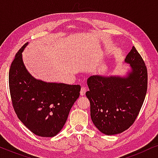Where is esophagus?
I'll return each instance as SVG.
<instances>
[{"label": "esophagus", "mask_w": 158, "mask_h": 158, "mask_svg": "<svg viewBox=\"0 0 158 158\" xmlns=\"http://www.w3.org/2000/svg\"><path fill=\"white\" fill-rule=\"evenodd\" d=\"M85 92H86L85 87H84V86H82V88L81 89V96H83V95L85 94Z\"/></svg>", "instance_id": "esophagus-1"}]
</instances>
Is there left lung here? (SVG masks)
<instances>
[{
    "mask_svg": "<svg viewBox=\"0 0 158 158\" xmlns=\"http://www.w3.org/2000/svg\"><path fill=\"white\" fill-rule=\"evenodd\" d=\"M131 72L126 77L93 75L88 79L91 119L106 135L122 133L135 122L148 90V69L135 47L127 55Z\"/></svg>",
    "mask_w": 158,
    "mask_h": 158,
    "instance_id": "left-lung-1",
    "label": "left lung"
}]
</instances>
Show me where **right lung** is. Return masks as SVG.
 <instances>
[{
    "instance_id": "obj_1",
    "label": "right lung",
    "mask_w": 158,
    "mask_h": 158,
    "mask_svg": "<svg viewBox=\"0 0 158 158\" xmlns=\"http://www.w3.org/2000/svg\"><path fill=\"white\" fill-rule=\"evenodd\" d=\"M27 44L19 49L10 64L8 81L12 105L18 118L32 133L52 137L65 124L81 86L34 78L22 60L21 53Z\"/></svg>"
}]
</instances>
